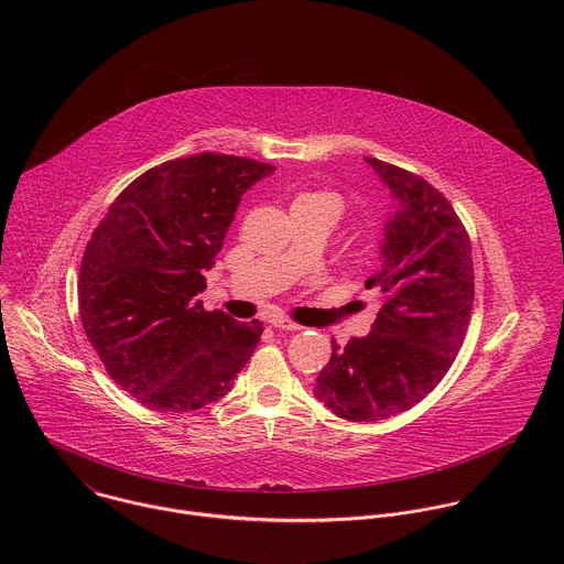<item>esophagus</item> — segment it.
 Here are the masks:
<instances>
[{
	"instance_id": "1",
	"label": "esophagus",
	"mask_w": 564,
	"mask_h": 564,
	"mask_svg": "<svg viewBox=\"0 0 564 564\" xmlns=\"http://www.w3.org/2000/svg\"><path fill=\"white\" fill-rule=\"evenodd\" d=\"M271 325L275 327V329H284V332H295V329H300V325L295 322H291V319H286V317H280V319H273Z\"/></svg>"
}]
</instances>
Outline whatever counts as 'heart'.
Listing matches in <instances>:
<instances>
[{
  "label": "heart",
  "mask_w": 564,
  "mask_h": 564,
  "mask_svg": "<svg viewBox=\"0 0 564 564\" xmlns=\"http://www.w3.org/2000/svg\"><path fill=\"white\" fill-rule=\"evenodd\" d=\"M295 202H327V204H332L340 213V202L332 193H304Z\"/></svg>",
  "instance_id": "obj_1"
}]
</instances>
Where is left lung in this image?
<instances>
[{
  "instance_id": "1",
  "label": "left lung",
  "mask_w": 564,
  "mask_h": 564,
  "mask_svg": "<svg viewBox=\"0 0 564 564\" xmlns=\"http://www.w3.org/2000/svg\"><path fill=\"white\" fill-rule=\"evenodd\" d=\"M398 210L384 226L382 267L367 280L382 308L371 332L332 340L315 398L347 421H380L421 402L449 371L471 319V241L441 191L395 164L365 159Z\"/></svg>"
}]
</instances>
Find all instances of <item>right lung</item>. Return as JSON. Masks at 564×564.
<instances>
[{"label":"right lung","instance_id":"obj_1","mask_svg":"<svg viewBox=\"0 0 564 564\" xmlns=\"http://www.w3.org/2000/svg\"><path fill=\"white\" fill-rule=\"evenodd\" d=\"M275 166L228 154L162 162L112 202L86 245L80 319L110 378L137 402L188 412L217 402L253 354L262 323L204 311L242 193Z\"/></svg>","mask_w":564,"mask_h":564}]
</instances>
